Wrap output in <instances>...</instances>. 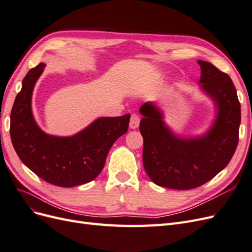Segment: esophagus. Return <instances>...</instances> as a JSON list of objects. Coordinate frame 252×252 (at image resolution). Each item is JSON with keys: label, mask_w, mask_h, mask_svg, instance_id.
I'll return each mask as SVG.
<instances>
[{"label": "esophagus", "mask_w": 252, "mask_h": 252, "mask_svg": "<svg viewBox=\"0 0 252 252\" xmlns=\"http://www.w3.org/2000/svg\"><path fill=\"white\" fill-rule=\"evenodd\" d=\"M140 124V118L138 114H132L130 118V123H129V127L130 129H136Z\"/></svg>", "instance_id": "obj_1"}]
</instances>
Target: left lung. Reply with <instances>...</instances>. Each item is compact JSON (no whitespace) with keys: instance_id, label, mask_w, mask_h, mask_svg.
<instances>
[{"instance_id":"obj_1","label":"left lung","mask_w":252,"mask_h":252,"mask_svg":"<svg viewBox=\"0 0 252 252\" xmlns=\"http://www.w3.org/2000/svg\"><path fill=\"white\" fill-rule=\"evenodd\" d=\"M202 93L215 106L211 125L201 134L183 135L165 122L163 109L156 102L144 103L140 131L144 139L143 164L156 185L188 190L210 181L222 171L239 142L241 105L228 74L199 60Z\"/></svg>"}]
</instances>
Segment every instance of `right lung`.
Returning a JSON list of instances; mask_svg holds the SVG:
<instances>
[{"label": "right lung", "instance_id": "1", "mask_svg": "<svg viewBox=\"0 0 252 252\" xmlns=\"http://www.w3.org/2000/svg\"><path fill=\"white\" fill-rule=\"evenodd\" d=\"M45 66L30 69L22 82L10 114L12 145L21 161L42 180L60 187L86 184L100 174L113 143L127 132L130 114L97 118L69 136L46 133L32 107L33 88Z\"/></svg>", "mask_w": 252, "mask_h": 252}]
</instances>
